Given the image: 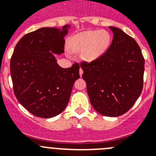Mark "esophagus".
Masks as SVG:
<instances>
[{
    "label": "esophagus",
    "instance_id": "34e87169",
    "mask_svg": "<svg viewBox=\"0 0 156 156\" xmlns=\"http://www.w3.org/2000/svg\"><path fill=\"white\" fill-rule=\"evenodd\" d=\"M83 69H80V76H82V75H83Z\"/></svg>",
    "mask_w": 156,
    "mask_h": 156
}]
</instances>
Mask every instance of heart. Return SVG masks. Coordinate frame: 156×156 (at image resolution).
<instances>
[{
    "label": "heart",
    "instance_id": "heart-1",
    "mask_svg": "<svg viewBox=\"0 0 156 156\" xmlns=\"http://www.w3.org/2000/svg\"><path fill=\"white\" fill-rule=\"evenodd\" d=\"M110 43L111 36L105 30H86L70 37L67 47L72 52L81 51V58L90 62L104 55Z\"/></svg>",
    "mask_w": 156,
    "mask_h": 156
}]
</instances>
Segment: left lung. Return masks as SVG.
I'll return each instance as SVG.
<instances>
[{
	"mask_svg": "<svg viewBox=\"0 0 156 156\" xmlns=\"http://www.w3.org/2000/svg\"><path fill=\"white\" fill-rule=\"evenodd\" d=\"M109 29L113 40L107 51L80 67L93 108L116 117L126 113L141 94L144 59L134 39L117 27Z\"/></svg>",
	"mask_w": 156,
	"mask_h": 156,
	"instance_id": "obj_1",
	"label": "left lung"
}]
</instances>
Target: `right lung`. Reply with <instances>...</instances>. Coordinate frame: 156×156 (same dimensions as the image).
<instances>
[{"instance_id": "add662e5", "label": "right lung", "mask_w": 156, "mask_h": 156, "mask_svg": "<svg viewBox=\"0 0 156 156\" xmlns=\"http://www.w3.org/2000/svg\"><path fill=\"white\" fill-rule=\"evenodd\" d=\"M69 28L43 27L23 36L14 49L10 72L15 95L36 116L51 118L62 112L80 78L78 63L63 69L55 56L64 53Z\"/></svg>"}]
</instances>
